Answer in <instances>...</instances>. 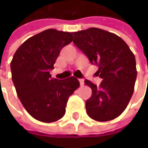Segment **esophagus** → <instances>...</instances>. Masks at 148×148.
<instances>
[{
  "label": "esophagus",
  "mask_w": 148,
  "mask_h": 148,
  "mask_svg": "<svg viewBox=\"0 0 148 148\" xmlns=\"http://www.w3.org/2000/svg\"><path fill=\"white\" fill-rule=\"evenodd\" d=\"M79 81L80 86H83V85H84V79H79Z\"/></svg>",
  "instance_id": "34e87169"
}]
</instances>
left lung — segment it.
Masks as SVG:
<instances>
[{
  "label": "left lung",
  "instance_id": "1",
  "mask_svg": "<svg viewBox=\"0 0 148 148\" xmlns=\"http://www.w3.org/2000/svg\"><path fill=\"white\" fill-rule=\"evenodd\" d=\"M73 42L99 67L96 74L102 79L99 86L85 80L92 92L86 102L88 116L98 122L116 118L133 95L137 76L133 52L117 35L94 27L74 32Z\"/></svg>",
  "mask_w": 148,
  "mask_h": 148
}]
</instances>
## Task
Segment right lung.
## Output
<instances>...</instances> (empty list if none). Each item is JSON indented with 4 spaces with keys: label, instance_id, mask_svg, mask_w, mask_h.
<instances>
[{
    "label": "right lung",
    "instance_id": "obj_1",
    "mask_svg": "<svg viewBox=\"0 0 148 148\" xmlns=\"http://www.w3.org/2000/svg\"><path fill=\"white\" fill-rule=\"evenodd\" d=\"M72 40V32L48 29L25 41L14 55L10 67L16 92L26 111L40 122L61 119L79 86L74 76L57 79L49 74L62 49Z\"/></svg>",
    "mask_w": 148,
    "mask_h": 148
}]
</instances>
